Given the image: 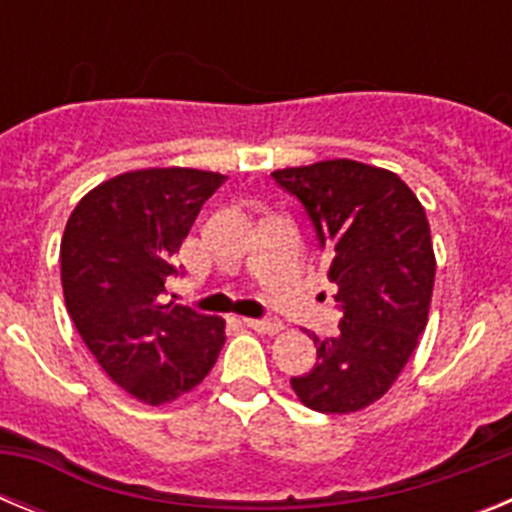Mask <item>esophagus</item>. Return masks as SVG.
I'll list each match as a JSON object with an SVG mask.
<instances>
[{
    "label": "esophagus",
    "instance_id": "esophagus-1",
    "mask_svg": "<svg viewBox=\"0 0 512 512\" xmlns=\"http://www.w3.org/2000/svg\"><path fill=\"white\" fill-rule=\"evenodd\" d=\"M243 323H246L248 328L259 330V333H279V330H282V323L274 318H246Z\"/></svg>",
    "mask_w": 512,
    "mask_h": 512
}]
</instances>
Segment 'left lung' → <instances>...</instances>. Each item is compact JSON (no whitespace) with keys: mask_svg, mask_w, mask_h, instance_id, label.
I'll return each instance as SVG.
<instances>
[{"mask_svg":"<svg viewBox=\"0 0 512 512\" xmlns=\"http://www.w3.org/2000/svg\"><path fill=\"white\" fill-rule=\"evenodd\" d=\"M271 179L300 200L341 310L336 338L312 336L318 361L292 377V390L318 413H356L390 390L428 323L436 279L428 217L400 176L348 158Z\"/></svg>","mask_w":512,"mask_h":512,"instance_id":"left-lung-1","label":"left lung"}]
</instances>
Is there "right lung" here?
Listing matches in <instances>:
<instances>
[{
    "label": "right lung",
    "mask_w": 512,
    "mask_h": 512,
    "mask_svg": "<svg viewBox=\"0 0 512 512\" xmlns=\"http://www.w3.org/2000/svg\"><path fill=\"white\" fill-rule=\"evenodd\" d=\"M225 182L197 169H143L99 184L71 212L61 241L66 310L107 377L148 405L194 390L225 343V320L164 305L174 256Z\"/></svg>",
    "instance_id": "1"
}]
</instances>
